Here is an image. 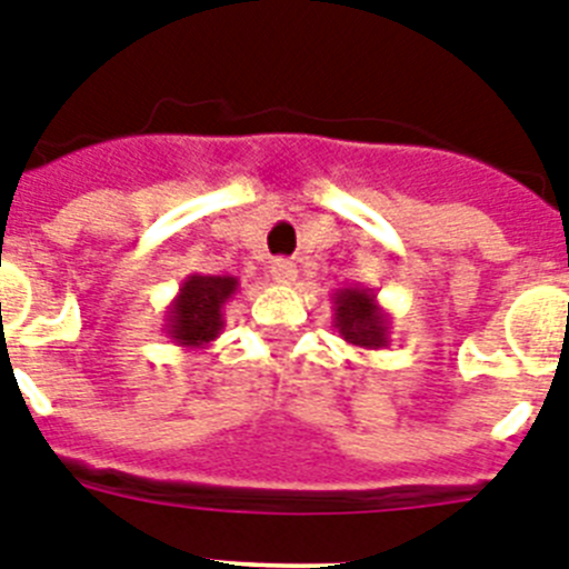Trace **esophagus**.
Returning <instances> with one entry per match:
<instances>
[{"mask_svg": "<svg viewBox=\"0 0 569 569\" xmlns=\"http://www.w3.org/2000/svg\"><path fill=\"white\" fill-rule=\"evenodd\" d=\"M270 276H273V281H279V284H290V281L296 279V264L288 259H276L273 264H270Z\"/></svg>", "mask_w": 569, "mask_h": 569, "instance_id": "34e87169", "label": "esophagus"}]
</instances>
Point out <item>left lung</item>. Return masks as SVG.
Here are the masks:
<instances>
[{
    "label": "left lung",
    "mask_w": 569,
    "mask_h": 569,
    "mask_svg": "<svg viewBox=\"0 0 569 569\" xmlns=\"http://www.w3.org/2000/svg\"><path fill=\"white\" fill-rule=\"evenodd\" d=\"M333 328L347 345L381 350L390 345V313L379 305L373 288H339L333 296Z\"/></svg>",
    "instance_id": "obj_1"
}]
</instances>
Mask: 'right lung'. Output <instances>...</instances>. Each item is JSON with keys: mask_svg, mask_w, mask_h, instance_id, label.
I'll list each match as a JSON object with an SVG mask.
<instances>
[{"mask_svg": "<svg viewBox=\"0 0 569 569\" xmlns=\"http://www.w3.org/2000/svg\"><path fill=\"white\" fill-rule=\"evenodd\" d=\"M239 290L236 276L190 273L164 310V333L176 347L208 350L224 330V305Z\"/></svg>", "mask_w": 569, "mask_h": 569, "instance_id": "obj_1", "label": "right lung"}]
</instances>
